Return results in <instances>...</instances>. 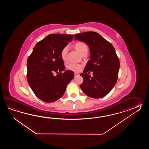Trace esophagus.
I'll use <instances>...</instances> for the list:
<instances>
[{"instance_id":"1","label":"esophagus","mask_w":149,"mask_h":149,"mask_svg":"<svg viewBox=\"0 0 149 149\" xmlns=\"http://www.w3.org/2000/svg\"><path fill=\"white\" fill-rule=\"evenodd\" d=\"M74 76H75V77H76V76H79V73H77V72H74Z\"/></svg>"}]
</instances>
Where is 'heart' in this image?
I'll return each instance as SVG.
<instances>
[{
	"label": "heart",
	"mask_w": 149,
	"mask_h": 149,
	"mask_svg": "<svg viewBox=\"0 0 149 149\" xmlns=\"http://www.w3.org/2000/svg\"><path fill=\"white\" fill-rule=\"evenodd\" d=\"M74 47L76 48V50L78 51L81 55L83 54L84 52H85L86 51H88V47L87 45L83 42L79 41L76 42L74 45ZM68 51V47H64L61 52V57L63 61H65L67 59ZM67 68L71 71H74V72H78L81 70L82 67L81 65H80L78 64L71 63L67 66Z\"/></svg>",
	"instance_id": "heart-1"
}]
</instances>
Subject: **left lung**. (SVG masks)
I'll list each match as a JSON object with an SVG mask.
<instances>
[{"mask_svg": "<svg viewBox=\"0 0 149 149\" xmlns=\"http://www.w3.org/2000/svg\"><path fill=\"white\" fill-rule=\"evenodd\" d=\"M86 43L90 50L91 59L81 73L84 82L80 88L92 98H101L107 95L117 81L120 62L110 42L95 32H86L74 35V40ZM93 72V77L87 73Z\"/></svg>", "mask_w": 149, "mask_h": 149, "instance_id": "left-lung-1", "label": "left lung"}]
</instances>
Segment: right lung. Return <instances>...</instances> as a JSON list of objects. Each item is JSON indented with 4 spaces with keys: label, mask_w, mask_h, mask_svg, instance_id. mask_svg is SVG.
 Returning <instances> with one entry per match:
<instances>
[{
    "label": "right lung",
    "mask_w": 149,
    "mask_h": 149,
    "mask_svg": "<svg viewBox=\"0 0 149 149\" xmlns=\"http://www.w3.org/2000/svg\"><path fill=\"white\" fill-rule=\"evenodd\" d=\"M73 38V35H49L37 42L29 56L27 80L36 96L43 101L51 103L60 98L74 78L73 71L65 70L61 57L62 49Z\"/></svg>",
    "instance_id": "right-lung-1"
}]
</instances>
